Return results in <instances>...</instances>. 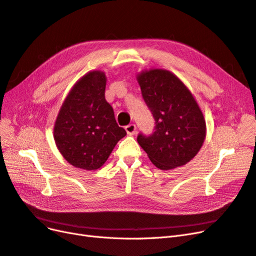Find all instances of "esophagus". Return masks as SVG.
I'll return each mask as SVG.
<instances>
[{
	"mask_svg": "<svg viewBox=\"0 0 256 256\" xmlns=\"http://www.w3.org/2000/svg\"><path fill=\"white\" fill-rule=\"evenodd\" d=\"M125 129H126L127 134H128L129 136H132V134H136V126L134 125V124H129V125H127V126L125 127Z\"/></svg>",
	"mask_w": 256,
	"mask_h": 256,
	"instance_id": "34e87169",
	"label": "esophagus"
}]
</instances>
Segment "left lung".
<instances>
[{"label":"left lung","mask_w":256,"mask_h":256,"mask_svg":"<svg viewBox=\"0 0 256 256\" xmlns=\"http://www.w3.org/2000/svg\"><path fill=\"white\" fill-rule=\"evenodd\" d=\"M142 97L154 120V132L136 140L152 164L171 170L189 162L202 147L206 124L190 90L175 74L150 69L138 76Z\"/></svg>","instance_id":"8db88e82"}]
</instances>
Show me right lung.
<instances>
[{"label": "right lung", "mask_w": 256, "mask_h": 256, "mask_svg": "<svg viewBox=\"0 0 256 256\" xmlns=\"http://www.w3.org/2000/svg\"><path fill=\"white\" fill-rule=\"evenodd\" d=\"M106 78L90 72L74 84L54 125V140L63 157L76 168L97 170L127 134L115 120L104 97Z\"/></svg>", "instance_id": "obj_1"}]
</instances>
